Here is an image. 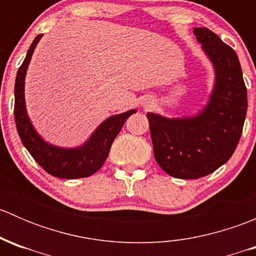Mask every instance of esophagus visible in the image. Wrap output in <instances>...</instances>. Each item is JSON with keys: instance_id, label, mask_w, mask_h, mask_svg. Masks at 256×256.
Masks as SVG:
<instances>
[{"instance_id": "esophagus-1", "label": "esophagus", "mask_w": 256, "mask_h": 256, "mask_svg": "<svg viewBox=\"0 0 256 256\" xmlns=\"http://www.w3.org/2000/svg\"><path fill=\"white\" fill-rule=\"evenodd\" d=\"M146 106H147V105H146Z\"/></svg>"}]
</instances>
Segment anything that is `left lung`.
<instances>
[{
    "label": "left lung",
    "mask_w": 256,
    "mask_h": 256,
    "mask_svg": "<svg viewBox=\"0 0 256 256\" xmlns=\"http://www.w3.org/2000/svg\"><path fill=\"white\" fill-rule=\"evenodd\" d=\"M194 36L216 68L208 105L190 118L147 112L157 164L170 176L182 180L208 176L230 158L248 109L246 86L234 49L208 28H194Z\"/></svg>",
    "instance_id": "obj_1"
}]
</instances>
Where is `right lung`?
<instances>
[{"label":"right lung","mask_w":256,"mask_h":256,"mask_svg":"<svg viewBox=\"0 0 256 256\" xmlns=\"http://www.w3.org/2000/svg\"><path fill=\"white\" fill-rule=\"evenodd\" d=\"M40 37L42 34H38L34 38L22 66L17 72L16 84H14V121H16L18 135L30 156L52 176L66 178V180L89 177L102 168L109 154L114 140L120 132L128 116L136 112V110L118 114L105 120L92 134L89 141L79 148H59L44 142L33 128L24 105L26 72L33 50Z\"/></svg>","instance_id":"add662e5"}]
</instances>
